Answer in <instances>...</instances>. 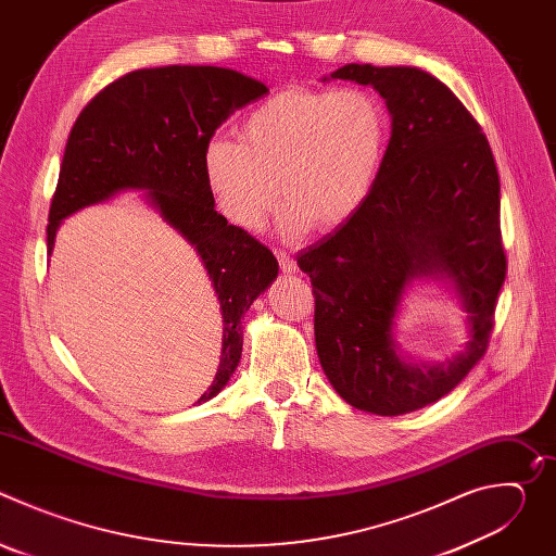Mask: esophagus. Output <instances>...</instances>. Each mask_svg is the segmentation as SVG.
I'll return each mask as SVG.
<instances>
[{
    "label": "esophagus",
    "mask_w": 556,
    "mask_h": 556,
    "mask_svg": "<svg viewBox=\"0 0 556 556\" xmlns=\"http://www.w3.org/2000/svg\"><path fill=\"white\" fill-rule=\"evenodd\" d=\"M275 253H277L279 266H281V270H283L286 275H290V273H294V270H296V262H294L286 251H275Z\"/></svg>",
    "instance_id": "34e87169"
}]
</instances>
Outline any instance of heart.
Here are the masks:
<instances>
[{
	"label": "heart",
	"mask_w": 556,
	"mask_h": 556,
	"mask_svg": "<svg viewBox=\"0 0 556 556\" xmlns=\"http://www.w3.org/2000/svg\"><path fill=\"white\" fill-rule=\"evenodd\" d=\"M387 138L389 112L374 90L290 86L249 112L240 140L206 142L202 176L217 211L244 230L264 228L281 193L286 235L312 224L330 232L371 195Z\"/></svg>",
	"instance_id": "heart-1"
}]
</instances>
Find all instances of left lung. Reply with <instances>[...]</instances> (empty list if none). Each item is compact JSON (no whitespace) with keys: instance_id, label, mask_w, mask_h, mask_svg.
Masks as SVG:
<instances>
[{"instance_id":"left-lung-1","label":"left lung","mask_w":556,"mask_h":556,"mask_svg":"<svg viewBox=\"0 0 556 556\" xmlns=\"http://www.w3.org/2000/svg\"><path fill=\"white\" fill-rule=\"evenodd\" d=\"M332 78L378 90L391 138L363 208L296 264L332 387L356 409L401 416L440 401L486 354L506 279L500 174L480 123L429 72L348 63ZM438 274L460 292L469 343L448 364L412 366L394 354L392 316L412 278Z\"/></svg>"}]
</instances>
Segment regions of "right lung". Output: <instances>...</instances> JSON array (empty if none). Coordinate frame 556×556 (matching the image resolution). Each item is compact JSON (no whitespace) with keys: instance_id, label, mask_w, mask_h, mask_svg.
Returning a JSON list of instances; mask_svg holds the SVG:
<instances>
[{"instance_id":"1","label":"right lung","mask_w":556,"mask_h":556,"mask_svg":"<svg viewBox=\"0 0 556 556\" xmlns=\"http://www.w3.org/2000/svg\"><path fill=\"white\" fill-rule=\"evenodd\" d=\"M268 88L215 65L134 70L103 88L78 114L65 144L48 215V253L67 215L125 189L149 202L198 251L222 309V358L200 403L217 395L242 358V314L273 283L279 264L244 228L215 211L202 153L215 129Z\"/></svg>"}]
</instances>
